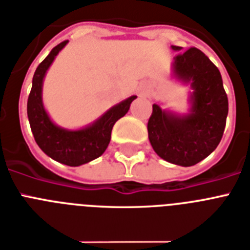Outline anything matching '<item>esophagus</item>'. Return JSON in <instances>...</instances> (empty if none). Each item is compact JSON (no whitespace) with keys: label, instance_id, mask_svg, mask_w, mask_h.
<instances>
[{"label":"esophagus","instance_id":"esophagus-1","mask_svg":"<svg viewBox=\"0 0 250 250\" xmlns=\"http://www.w3.org/2000/svg\"><path fill=\"white\" fill-rule=\"evenodd\" d=\"M150 92V88L147 84H145V83H141L139 86V88H137V93H139L140 96H147Z\"/></svg>","mask_w":250,"mask_h":250}]
</instances>
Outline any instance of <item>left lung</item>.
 Here are the masks:
<instances>
[{
    "label": "left lung",
    "mask_w": 250,
    "mask_h": 250,
    "mask_svg": "<svg viewBox=\"0 0 250 250\" xmlns=\"http://www.w3.org/2000/svg\"><path fill=\"white\" fill-rule=\"evenodd\" d=\"M173 58L172 77L191 87L188 113H176L153 104L147 133L162 159L190 167L206 159L220 144L226 125L229 100L222 77L214 64L195 47Z\"/></svg>",
    "instance_id": "8db88e82"
}]
</instances>
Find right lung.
<instances>
[{
    "instance_id": "1",
    "label": "right lung",
    "mask_w": 250,
    "mask_h": 250,
    "mask_svg": "<svg viewBox=\"0 0 250 250\" xmlns=\"http://www.w3.org/2000/svg\"><path fill=\"white\" fill-rule=\"evenodd\" d=\"M68 42L69 41H64L52 48L47 58L36 69L26 104V113L32 133L41 150L59 163L78 167L103 155L110 143L113 125L127 114L131 103L137 96L133 95L111 106L96 121L82 128L68 129L55 125L44 109L42 87L48 68Z\"/></svg>"
}]
</instances>
